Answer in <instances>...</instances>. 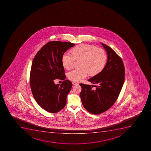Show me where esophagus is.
I'll return each instance as SVG.
<instances>
[{
  "mask_svg": "<svg viewBox=\"0 0 151 151\" xmlns=\"http://www.w3.org/2000/svg\"><path fill=\"white\" fill-rule=\"evenodd\" d=\"M72 84L73 85H78V83L76 82H72Z\"/></svg>",
  "mask_w": 151,
  "mask_h": 151,
  "instance_id": "obj_1",
  "label": "esophagus"
}]
</instances>
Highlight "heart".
Listing matches in <instances>:
<instances>
[{
    "instance_id": "b5f03b06",
    "label": "heart",
    "mask_w": 151,
    "mask_h": 151,
    "mask_svg": "<svg viewBox=\"0 0 151 151\" xmlns=\"http://www.w3.org/2000/svg\"><path fill=\"white\" fill-rule=\"evenodd\" d=\"M70 53L63 54L62 62L65 68L70 70L74 66L75 60H80V68L69 73V79L73 81H80L88 73L91 76L98 75L106 65L107 57L105 51L96 46L81 44L73 48Z\"/></svg>"
}]
</instances>
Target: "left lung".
I'll return each mask as SVG.
<instances>
[{"instance_id": "obj_1", "label": "left lung", "mask_w": 151, "mask_h": 151, "mask_svg": "<svg viewBox=\"0 0 151 151\" xmlns=\"http://www.w3.org/2000/svg\"><path fill=\"white\" fill-rule=\"evenodd\" d=\"M101 44L107 53V62L101 72L88 79L96 85V89L93 90L89 85L80 84L83 105L94 114H101L111 107L118 98L125 80L122 59L109 46Z\"/></svg>"}]
</instances>
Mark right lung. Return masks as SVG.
Masks as SVG:
<instances>
[{
    "mask_svg": "<svg viewBox=\"0 0 151 151\" xmlns=\"http://www.w3.org/2000/svg\"><path fill=\"white\" fill-rule=\"evenodd\" d=\"M75 44L71 42L50 41L43 46L33 59L30 85L35 101L44 110L56 113L63 109L66 98L72 88V83L65 80L62 57L64 52ZM63 80L60 86L54 80Z\"/></svg>",
    "mask_w": 151,
    "mask_h": 151,
    "instance_id": "1",
    "label": "right lung"
}]
</instances>
